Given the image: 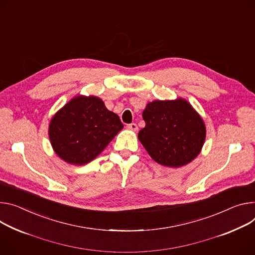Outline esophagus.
<instances>
[{"mask_svg":"<svg viewBox=\"0 0 255 255\" xmlns=\"http://www.w3.org/2000/svg\"><path fill=\"white\" fill-rule=\"evenodd\" d=\"M127 128L130 129V130H132V131H137V129H138V127H137V125H136L135 123L128 124V125H127Z\"/></svg>","mask_w":255,"mask_h":255,"instance_id":"obj_1","label":"esophagus"}]
</instances>
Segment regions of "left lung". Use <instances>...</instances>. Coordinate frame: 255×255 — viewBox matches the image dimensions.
<instances>
[{
	"mask_svg": "<svg viewBox=\"0 0 255 255\" xmlns=\"http://www.w3.org/2000/svg\"><path fill=\"white\" fill-rule=\"evenodd\" d=\"M145 127L138 139L157 164L179 168L192 161L205 140V125L184 99L153 101L142 113Z\"/></svg>",
	"mask_w": 255,
	"mask_h": 255,
	"instance_id": "obj_1",
	"label": "left lung"
}]
</instances>
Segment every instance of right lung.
<instances>
[{
    "label": "right lung",
    "instance_id": "right-lung-1",
    "mask_svg": "<svg viewBox=\"0 0 255 255\" xmlns=\"http://www.w3.org/2000/svg\"><path fill=\"white\" fill-rule=\"evenodd\" d=\"M123 127L119 116L100 98L78 96L54 115L49 136L63 160L81 166L95 159Z\"/></svg>",
    "mask_w": 255,
    "mask_h": 255
}]
</instances>
